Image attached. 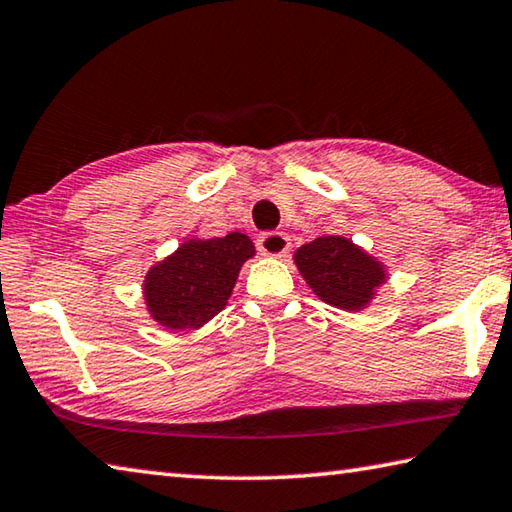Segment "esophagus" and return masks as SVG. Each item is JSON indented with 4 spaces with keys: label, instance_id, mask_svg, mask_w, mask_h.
Listing matches in <instances>:
<instances>
[{
    "label": "esophagus",
    "instance_id": "1",
    "mask_svg": "<svg viewBox=\"0 0 512 512\" xmlns=\"http://www.w3.org/2000/svg\"><path fill=\"white\" fill-rule=\"evenodd\" d=\"M288 249H290V238L285 236V233L270 231V233H263V236L258 238V251H261L263 256L281 258L288 254Z\"/></svg>",
    "mask_w": 512,
    "mask_h": 512
}]
</instances>
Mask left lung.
<instances>
[{
    "label": "left lung",
    "instance_id": "1",
    "mask_svg": "<svg viewBox=\"0 0 512 512\" xmlns=\"http://www.w3.org/2000/svg\"><path fill=\"white\" fill-rule=\"evenodd\" d=\"M294 265L328 306L360 312L387 283V267L344 236H321L294 251Z\"/></svg>",
    "mask_w": 512,
    "mask_h": 512
}]
</instances>
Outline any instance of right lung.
<instances>
[{
    "mask_svg": "<svg viewBox=\"0 0 512 512\" xmlns=\"http://www.w3.org/2000/svg\"><path fill=\"white\" fill-rule=\"evenodd\" d=\"M254 254V242L240 231L184 240L143 279L150 317L168 330L202 328L227 306L240 267Z\"/></svg>",
    "mask_w": 512,
    "mask_h": 512,
    "instance_id": "1",
    "label": "right lung"
}]
</instances>
